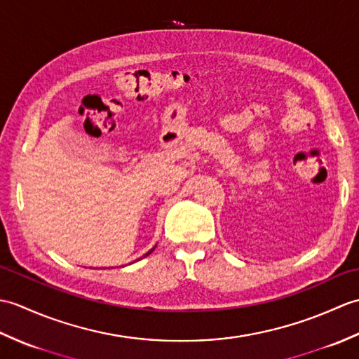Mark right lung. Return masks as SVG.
<instances>
[{
	"instance_id": "add662e5",
	"label": "right lung",
	"mask_w": 359,
	"mask_h": 359,
	"mask_svg": "<svg viewBox=\"0 0 359 359\" xmlns=\"http://www.w3.org/2000/svg\"><path fill=\"white\" fill-rule=\"evenodd\" d=\"M154 248H156V247H152V248H151V250L148 251V253H147V255H143V257H147L148 255H151V253H152V251H154ZM140 259H142V257H140ZM137 261H139V259H137Z\"/></svg>"
}]
</instances>
